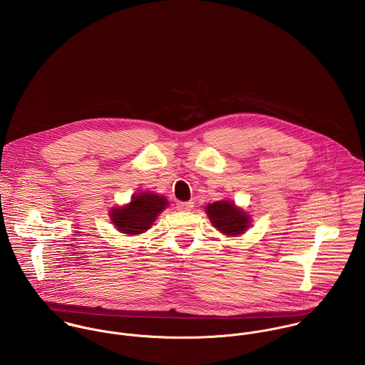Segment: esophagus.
Listing matches in <instances>:
<instances>
[{
    "instance_id": "esophagus-1",
    "label": "esophagus",
    "mask_w": 365,
    "mask_h": 365,
    "mask_svg": "<svg viewBox=\"0 0 365 365\" xmlns=\"http://www.w3.org/2000/svg\"><path fill=\"white\" fill-rule=\"evenodd\" d=\"M194 207L192 201H185V202H177V208L180 211H190Z\"/></svg>"
}]
</instances>
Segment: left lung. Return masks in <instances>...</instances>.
I'll list each match as a JSON object with an SVG mask.
<instances>
[{
  "mask_svg": "<svg viewBox=\"0 0 365 365\" xmlns=\"http://www.w3.org/2000/svg\"><path fill=\"white\" fill-rule=\"evenodd\" d=\"M207 214L214 227L225 235H240L249 227V217L228 201L210 204Z\"/></svg>",
  "mask_w": 365,
  "mask_h": 365,
  "instance_id": "8db88e82",
  "label": "left lung"
}]
</instances>
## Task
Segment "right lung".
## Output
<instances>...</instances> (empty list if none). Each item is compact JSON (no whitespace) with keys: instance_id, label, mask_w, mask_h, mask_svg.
Here are the masks:
<instances>
[{"instance_id":"1","label":"right lung","mask_w":365,"mask_h":365,"mask_svg":"<svg viewBox=\"0 0 365 365\" xmlns=\"http://www.w3.org/2000/svg\"><path fill=\"white\" fill-rule=\"evenodd\" d=\"M167 200L164 197L141 192L131 198V202L127 207L115 208L110 211V217L116 228L128 235H138L145 232L157 215L165 208Z\"/></svg>"}]
</instances>
